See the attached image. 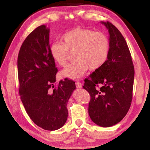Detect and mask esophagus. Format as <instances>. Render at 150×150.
I'll use <instances>...</instances> for the list:
<instances>
[{
	"label": "esophagus",
	"mask_w": 150,
	"mask_h": 150,
	"mask_svg": "<svg viewBox=\"0 0 150 150\" xmlns=\"http://www.w3.org/2000/svg\"><path fill=\"white\" fill-rule=\"evenodd\" d=\"M82 84L81 82H79V81L76 82V87H77V88H82Z\"/></svg>",
	"instance_id": "34e87169"
}]
</instances>
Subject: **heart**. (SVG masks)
I'll use <instances>...</instances> for the list:
<instances>
[{"instance_id": "b5f03b06", "label": "heart", "mask_w": 150, "mask_h": 150, "mask_svg": "<svg viewBox=\"0 0 150 150\" xmlns=\"http://www.w3.org/2000/svg\"><path fill=\"white\" fill-rule=\"evenodd\" d=\"M60 40L61 42H53L50 47V55L57 65L64 67L69 52H75V60L61 72L64 77L81 78L88 68L91 71L99 69L109 57L110 42L104 33L78 28L65 33Z\"/></svg>"}]
</instances>
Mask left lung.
I'll return each mask as SVG.
<instances>
[{
  "instance_id": "8db88e82",
  "label": "left lung",
  "mask_w": 150,
  "mask_h": 150,
  "mask_svg": "<svg viewBox=\"0 0 150 150\" xmlns=\"http://www.w3.org/2000/svg\"><path fill=\"white\" fill-rule=\"evenodd\" d=\"M110 34L108 59L84 80L83 88L90 95L88 113L91 120L102 127L119 123L131 106L134 66L125 39L110 22H100Z\"/></svg>"
}]
</instances>
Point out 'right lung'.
Returning <instances> with one entry per match:
<instances>
[{
	"label": "right lung",
	"mask_w": 150,
	"mask_h": 150,
	"mask_svg": "<svg viewBox=\"0 0 150 150\" xmlns=\"http://www.w3.org/2000/svg\"><path fill=\"white\" fill-rule=\"evenodd\" d=\"M50 29L37 27L28 35L19 51V94L28 115L44 129L61 128L68 119L67 104L75 90L74 81H60L52 90L58 69L50 53Z\"/></svg>",
	"instance_id": "1"
}]
</instances>
